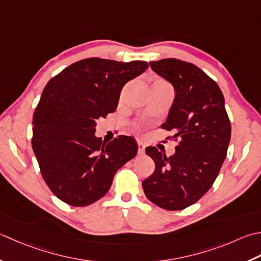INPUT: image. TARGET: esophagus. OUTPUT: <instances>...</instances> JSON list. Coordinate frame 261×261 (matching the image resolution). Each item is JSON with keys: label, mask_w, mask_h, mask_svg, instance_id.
I'll return each mask as SVG.
<instances>
[{"label": "esophagus", "mask_w": 261, "mask_h": 261, "mask_svg": "<svg viewBox=\"0 0 261 261\" xmlns=\"http://www.w3.org/2000/svg\"><path fill=\"white\" fill-rule=\"evenodd\" d=\"M145 148L146 146L142 144V142H138V154L139 155H144L145 154Z\"/></svg>", "instance_id": "esophagus-1"}]
</instances>
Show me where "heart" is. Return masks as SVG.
<instances>
[{"instance_id": "heart-1", "label": "heart", "mask_w": 261, "mask_h": 261, "mask_svg": "<svg viewBox=\"0 0 261 261\" xmlns=\"http://www.w3.org/2000/svg\"><path fill=\"white\" fill-rule=\"evenodd\" d=\"M160 81H162V80H160ZM162 83H164V81H162Z\"/></svg>"}]
</instances>
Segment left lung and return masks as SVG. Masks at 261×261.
I'll return each instance as SVG.
<instances>
[{"instance_id": "8db88e82", "label": "left lung", "mask_w": 261, "mask_h": 261, "mask_svg": "<svg viewBox=\"0 0 261 261\" xmlns=\"http://www.w3.org/2000/svg\"><path fill=\"white\" fill-rule=\"evenodd\" d=\"M149 65L174 88V100L162 127L180 142L170 157L155 147L146 148L155 171L142 188L156 206L181 211L197 202L215 182L226 157L231 123L222 90L198 66L176 59Z\"/></svg>"}]
</instances>
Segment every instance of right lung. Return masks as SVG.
<instances>
[{"mask_svg": "<svg viewBox=\"0 0 261 261\" xmlns=\"http://www.w3.org/2000/svg\"><path fill=\"white\" fill-rule=\"evenodd\" d=\"M148 69L145 61L90 58L48 81L33 115V149L46 185L60 200L85 207L109 192L119 168L138 145L119 136L103 142L96 122L113 113L123 86Z\"/></svg>", "mask_w": 261, "mask_h": 261, "instance_id": "1", "label": "right lung"}]
</instances>
